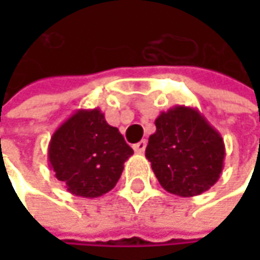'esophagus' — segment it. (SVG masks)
Returning a JSON list of instances; mask_svg holds the SVG:
<instances>
[{
  "instance_id": "obj_1",
  "label": "esophagus",
  "mask_w": 260,
  "mask_h": 260,
  "mask_svg": "<svg viewBox=\"0 0 260 260\" xmlns=\"http://www.w3.org/2000/svg\"><path fill=\"white\" fill-rule=\"evenodd\" d=\"M146 146H147V141H146V140H141V141H138L137 144H134V150H135L137 153H144Z\"/></svg>"
}]
</instances>
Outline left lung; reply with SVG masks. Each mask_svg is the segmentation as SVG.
Here are the masks:
<instances>
[{"label": "left lung", "instance_id": "8db88e82", "mask_svg": "<svg viewBox=\"0 0 260 260\" xmlns=\"http://www.w3.org/2000/svg\"><path fill=\"white\" fill-rule=\"evenodd\" d=\"M146 158L161 186L181 197L208 191L224 167L223 137L205 116L185 105L162 111L155 119Z\"/></svg>", "mask_w": 260, "mask_h": 260}]
</instances>
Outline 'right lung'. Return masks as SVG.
Here are the masks:
<instances>
[{
    "mask_svg": "<svg viewBox=\"0 0 260 260\" xmlns=\"http://www.w3.org/2000/svg\"><path fill=\"white\" fill-rule=\"evenodd\" d=\"M134 153L99 108L78 110L52 134L48 161L55 178L74 196L94 199L111 191Z\"/></svg>",
    "mask_w": 260,
    "mask_h": 260,
    "instance_id": "1",
    "label": "right lung"
}]
</instances>
